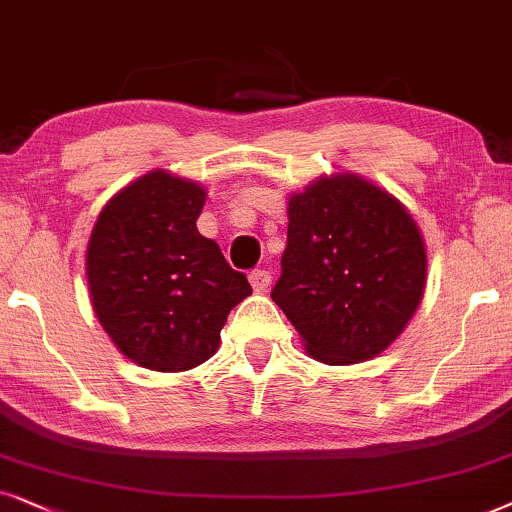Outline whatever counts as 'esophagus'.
Here are the masks:
<instances>
[{
  "label": "esophagus",
  "mask_w": 512,
  "mask_h": 512,
  "mask_svg": "<svg viewBox=\"0 0 512 512\" xmlns=\"http://www.w3.org/2000/svg\"><path fill=\"white\" fill-rule=\"evenodd\" d=\"M248 278H250L252 290H255V292H267L269 283H271L269 271H264V269H252Z\"/></svg>",
  "instance_id": "esophagus-1"
}]
</instances>
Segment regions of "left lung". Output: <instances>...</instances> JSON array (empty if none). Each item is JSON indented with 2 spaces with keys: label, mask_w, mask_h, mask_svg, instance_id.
<instances>
[{
  "label": "left lung",
  "mask_w": 512,
  "mask_h": 512,
  "mask_svg": "<svg viewBox=\"0 0 512 512\" xmlns=\"http://www.w3.org/2000/svg\"><path fill=\"white\" fill-rule=\"evenodd\" d=\"M271 299L309 356L351 365L386 349L417 311L426 248L410 213L356 175L323 177L288 203Z\"/></svg>",
  "instance_id": "obj_1"
}]
</instances>
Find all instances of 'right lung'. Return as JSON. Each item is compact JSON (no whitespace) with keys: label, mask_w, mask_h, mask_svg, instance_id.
<instances>
[{"label":"right lung","mask_w":512,"mask_h":512,"mask_svg":"<svg viewBox=\"0 0 512 512\" xmlns=\"http://www.w3.org/2000/svg\"><path fill=\"white\" fill-rule=\"evenodd\" d=\"M206 192L163 170L102 208L86 250L100 325L117 349L156 372H182L217 351L229 311L250 295L220 245L196 229Z\"/></svg>","instance_id":"add662e5"}]
</instances>
